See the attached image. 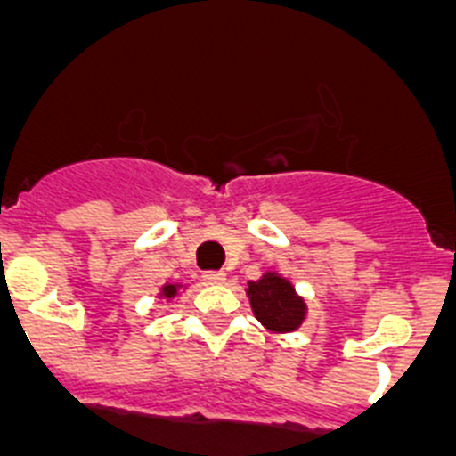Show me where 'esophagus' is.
I'll use <instances>...</instances> for the list:
<instances>
[{"instance_id":"obj_1","label":"esophagus","mask_w":456,"mask_h":456,"mask_svg":"<svg viewBox=\"0 0 456 456\" xmlns=\"http://www.w3.org/2000/svg\"><path fill=\"white\" fill-rule=\"evenodd\" d=\"M202 280H205L207 284H223L224 280H227V275H224L223 271H205V273H202Z\"/></svg>"}]
</instances>
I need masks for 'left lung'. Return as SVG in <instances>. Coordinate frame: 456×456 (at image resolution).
Wrapping results in <instances>:
<instances>
[{"label": "left lung", "mask_w": 456, "mask_h": 456, "mask_svg": "<svg viewBox=\"0 0 456 456\" xmlns=\"http://www.w3.org/2000/svg\"><path fill=\"white\" fill-rule=\"evenodd\" d=\"M247 296L257 320L273 333L296 330L305 320V302L296 296L291 282L280 275L265 273L257 282H249Z\"/></svg>", "instance_id": "8db88e82"}]
</instances>
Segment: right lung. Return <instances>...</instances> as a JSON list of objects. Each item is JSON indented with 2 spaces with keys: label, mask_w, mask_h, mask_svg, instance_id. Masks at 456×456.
Wrapping results in <instances>:
<instances>
[{
  "label": "right lung",
  "mask_w": 456,
  "mask_h": 456,
  "mask_svg": "<svg viewBox=\"0 0 456 456\" xmlns=\"http://www.w3.org/2000/svg\"><path fill=\"white\" fill-rule=\"evenodd\" d=\"M160 296H163V297H174V296H176V287H174V284H165L163 293H160Z\"/></svg>",
  "instance_id": "right-lung-1"
}]
</instances>
